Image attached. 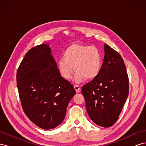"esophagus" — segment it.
<instances>
[{
  "label": "esophagus",
  "mask_w": 146,
  "mask_h": 146,
  "mask_svg": "<svg viewBox=\"0 0 146 146\" xmlns=\"http://www.w3.org/2000/svg\"><path fill=\"white\" fill-rule=\"evenodd\" d=\"M74 87L75 90H76V92H80V86H79L78 85H75L74 86Z\"/></svg>",
  "instance_id": "1"
}]
</instances>
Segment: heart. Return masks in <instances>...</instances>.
Masks as SVG:
<instances>
[{"instance_id": "obj_1", "label": "heart", "mask_w": 146, "mask_h": 146, "mask_svg": "<svg viewBox=\"0 0 146 146\" xmlns=\"http://www.w3.org/2000/svg\"><path fill=\"white\" fill-rule=\"evenodd\" d=\"M102 63V56L98 47L73 44L65 50L63 58L58 60V69L65 79L71 77L75 70V80L80 82L85 78L90 80L98 76Z\"/></svg>"}]
</instances>
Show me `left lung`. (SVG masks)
Wrapping results in <instances>:
<instances>
[{
    "label": "left lung",
    "instance_id": "8db88e82",
    "mask_svg": "<svg viewBox=\"0 0 146 146\" xmlns=\"http://www.w3.org/2000/svg\"><path fill=\"white\" fill-rule=\"evenodd\" d=\"M99 75L82 87L88 115L97 125L110 127L116 122L129 95V77L121 55L104 44Z\"/></svg>",
    "mask_w": 146,
    "mask_h": 146
}]
</instances>
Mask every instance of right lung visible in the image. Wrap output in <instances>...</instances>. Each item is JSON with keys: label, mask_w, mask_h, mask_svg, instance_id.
<instances>
[{"label": "right lung", "mask_w": 146, "mask_h": 146, "mask_svg": "<svg viewBox=\"0 0 146 146\" xmlns=\"http://www.w3.org/2000/svg\"><path fill=\"white\" fill-rule=\"evenodd\" d=\"M49 46L30 49L17 70L16 80L23 111L30 120L48 130L63 122L66 108L76 94L72 85L61 76Z\"/></svg>", "instance_id": "1"}]
</instances>
